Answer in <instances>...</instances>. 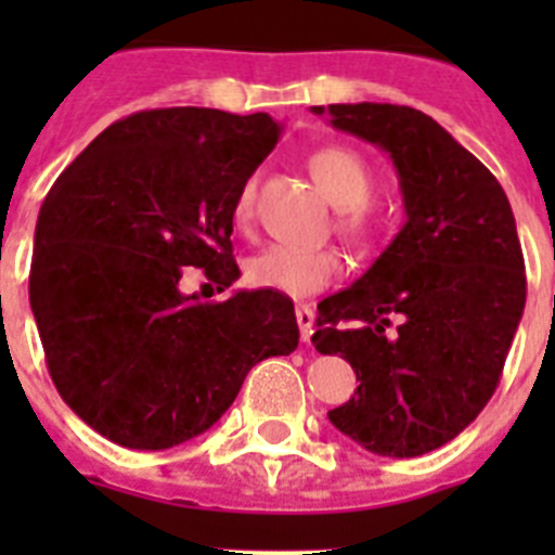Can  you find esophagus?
Returning <instances> with one entry per match:
<instances>
[{
    "label": "esophagus",
    "mask_w": 555,
    "mask_h": 555,
    "mask_svg": "<svg viewBox=\"0 0 555 555\" xmlns=\"http://www.w3.org/2000/svg\"><path fill=\"white\" fill-rule=\"evenodd\" d=\"M297 325H300V336L302 341H311V333H313V320H317V313H313L311 306H297Z\"/></svg>",
    "instance_id": "esophagus-1"
}]
</instances>
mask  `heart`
I'll list each match as a JSON object with an SVG mask.
<instances>
[{
	"instance_id": "obj_1",
	"label": "heart",
	"mask_w": 555,
	"mask_h": 555,
	"mask_svg": "<svg viewBox=\"0 0 555 555\" xmlns=\"http://www.w3.org/2000/svg\"><path fill=\"white\" fill-rule=\"evenodd\" d=\"M308 166L327 199L341 208V228L352 238H366L372 230L364 210L372 191V169L366 160L347 146H325L313 152ZM249 219H253V183L244 185L233 203L235 228H247ZM338 272H341V258L336 249L306 247V244H269L247 261V281L253 286L288 297L322 292Z\"/></svg>"
}]
</instances>
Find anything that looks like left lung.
<instances>
[{
  "label": "left lung",
  "mask_w": 555,
  "mask_h": 555,
  "mask_svg": "<svg viewBox=\"0 0 555 555\" xmlns=\"http://www.w3.org/2000/svg\"><path fill=\"white\" fill-rule=\"evenodd\" d=\"M395 164L405 222L352 286L320 302L313 347L361 386L327 411L377 455L442 448L483 411L522 308L526 263L506 191L423 111L389 102L311 107Z\"/></svg>",
  "instance_id": "obj_1"
}]
</instances>
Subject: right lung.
<instances>
[{"instance_id":"1","label":"right lung","mask_w":555,"mask_h":555,"mask_svg":"<svg viewBox=\"0 0 555 555\" xmlns=\"http://www.w3.org/2000/svg\"><path fill=\"white\" fill-rule=\"evenodd\" d=\"M281 139L269 113L160 107L102 130L49 189L29 308L66 405L111 442L166 450L205 434L269 356L297 350L294 302L183 294V269L238 281L233 203Z\"/></svg>"}]
</instances>
